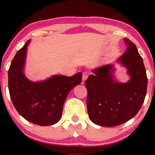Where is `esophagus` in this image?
I'll return each instance as SVG.
<instances>
[{
    "label": "esophagus",
    "mask_w": 155,
    "mask_h": 155,
    "mask_svg": "<svg viewBox=\"0 0 155 155\" xmlns=\"http://www.w3.org/2000/svg\"><path fill=\"white\" fill-rule=\"evenodd\" d=\"M87 78H88L87 73L86 72H83V73H82V82H83V83L87 79Z\"/></svg>",
    "instance_id": "1"
}]
</instances>
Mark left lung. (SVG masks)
<instances>
[{"label": "left lung", "instance_id": "obj_1", "mask_svg": "<svg viewBox=\"0 0 155 155\" xmlns=\"http://www.w3.org/2000/svg\"><path fill=\"white\" fill-rule=\"evenodd\" d=\"M128 45L119 61L128 68L130 80L118 83L111 74V65L92 70L85 80L87 107L90 120L101 126L114 127L124 124L137 114L147 93V78L145 65L135 44L125 38Z\"/></svg>", "mask_w": 155, "mask_h": 155}]
</instances>
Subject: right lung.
Returning <instances> with one entry per match:
<instances>
[{
	"instance_id": "right-lung-1",
	"label": "right lung",
	"mask_w": 155,
	"mask_h": 155,
	"mask_svg": "<svg viewBox=\"0 0 155 155\" xmlns=\"http://www.w3.org/2000/svg\"><path fill=\"white\" fill-rule=\"evenodd\" d=\"M17 53L8 71V88L15 108L23 118L45 126L56 124L62 115L70 91L82 81V73L71 77L54 75L46 81L32 82L23 73L27 46Z\"/></svg>"
}]
</instances>
